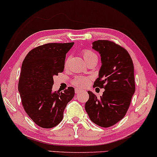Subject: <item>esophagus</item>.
<instances>
[{"label": "esophagus", "mask_w": 157, "mask_h": 157, "mask_svg": "<svg viewBox=\"0 0 157 157\" xmlns=\"http://www.w3.org/2000/svg\"><path fill=\"white\" fill-rule=\"evenodd\" d=\"M82 91H83L82 89H75V92H76V94H79L80 93H81Z\"/></svg>", "instance_id": "1"}]
</instances>
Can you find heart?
I'll list each match as a JSON object with an SVG mask.
<instances>
[{"instance_id":"b5f03b06","label":"heart","mask_w":157,"mask_h":157,"mask_svg":"<svg viewBox=\"0 0 157 157\" xmlns=\"http://www.w3.org/2000/svg\"><path fill=\"white\" fill-rule=\"evenodd\" d=\"M83 56L87 62L88 61H89L90 59H92V58L96 57V55L94 52H92V51L89 50H83ZM89 81V78H86V77L78 76L75 79L74 81V83L75 86H76L78 87H85L88 85Z\"/></svg>"}]
</instances>
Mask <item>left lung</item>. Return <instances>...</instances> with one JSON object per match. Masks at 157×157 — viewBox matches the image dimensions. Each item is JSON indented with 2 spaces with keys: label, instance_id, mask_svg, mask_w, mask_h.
<instances>
[{
  "label": "left lung",
  "instance_id": "1",
  "mask_svg": "<svg viewBox=\"0 0 157 157\" xmlns=\"http://www.w3.org/2000/svg\"><path fill=\"white\" fill-rule=\"evenodd\" d=\"M92 48L99 53L101 61L94 86L105 91L100 98L88 91L85 109L94 124L107 128L121 121L127 112L135 92L134 64L127 51L113 42L96 40Z\"/></svg>",
  "mask_w": 157,
  "mask_h": 157
}]
</instances>
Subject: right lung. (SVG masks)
<instances>
[{
    "label": "right lung",
    "mask_w": 157,
    "mask_h": 157,
    "mask_svg": "<svg viewBox=\"0 0 157 157\" xmlns=\"http://www.w3.org/2000/svg\"><path fill=\"white\" fill-rule=\"evenodd\" d=\"M74 43L46 44L33 48L23 60L18 91L24 110L42 128L57 126L63 119L66 105L75 91L68 87L63 93L52 91L53 78L63 71L66 53Z\"/></svg>",
    "instance_id": "add662e5"
}]
</instances>
